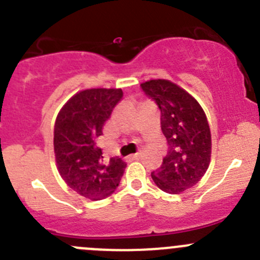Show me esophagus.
I'll return each instance as SVG.
<instances>
[{
    "label": "esophagus",
    "instance_id": "esophagus-1",
    "mask_svg": "<svg viewBox=\"0 0 260 260\" xmlns=\"http://www.w3.org/2000/svg\"><path fill=\"white\" fill-rule=\"evenodd\" d=\"M140 157H141L140 153H136V154H133V156L131 157V158H132V159H140Z\"/></svg>",
    "mask_w": 260,
    "mask_h": 260
}]
</instances>
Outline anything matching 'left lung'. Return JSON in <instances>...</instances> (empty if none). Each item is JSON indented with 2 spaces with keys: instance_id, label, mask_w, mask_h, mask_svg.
<instances>
[{
  "instance_id": "left-lung-1",
  "label": "left lung",
  "mask_w": 260,
  "mask_h": 260,
  "mask_svg": "<svg viewBox=\"0 0 260 260\" xmlns=\"http://www.w3.org/2000/svg\"><path fill=\"white\" fill-rule=\"evenodd\" d=\"M141 88L161 112V129L169 151L161 167L151 174L157 187L181 193L199 182L210 165L211 133L208 118L192 95L166 79H153Z\"/></svg>"
}]
</instances>
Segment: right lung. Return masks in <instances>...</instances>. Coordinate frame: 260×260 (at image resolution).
I'll return each instance as SVG.
<instances>
[{"mask_svg": "<svg viewBox=\"0 0 260 260\" xmlns=\"http://www.w3.org/2000/svg\"><path fill=\"white\" fill-rule=\"evenodd\" d=\"M122 96V89H85L64 104L55 120L57 171L70 188L90 200L113 193L127 167L118 157L104 159L96 146L104 123Z\"/></svg>", "mask_w": 260, "mask_h": 260, "instance_id": "1", "label": "right lung"}]
</instances>
